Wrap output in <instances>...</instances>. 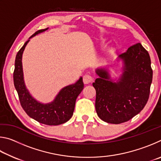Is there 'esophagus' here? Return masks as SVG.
Returning <instances> with one entry per match:
<instances>
[{"mask_svg":"<svg viewBox=\"0 0 161 161\" xmlns=\"http://www.w3.org/2000/svg\"><path fill=\"white\" fill-rule=\"evenodd\" d=\"M92 81H93V77H92L91 75H89L88 74H86V75H84L83 81H84V84H89V83H91Z\"/></svg>","mask_w":161,"mask_h":161,"instance_id":"1","label":"esophagus"}]
</instances>
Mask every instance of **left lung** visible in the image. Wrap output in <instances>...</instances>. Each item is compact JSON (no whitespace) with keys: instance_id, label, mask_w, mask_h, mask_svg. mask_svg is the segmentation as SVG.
Wrapping results in <instances>:
<instances>
[{"instance_id":"left-lung-1","label":"left lung","mask_w":161,"mask_h":161,"mask_svg":"<svg viewBox=\"0 0 161 161\" xmlns=\"http://www.w3.org/2000/svg\"><path fill=\"white\" fill-rule=\"evenodd\" d=\"M119 60L123 67L117 80H112L108 65L95 70L99 77L92 84L98 116L114 124L128 121L141 112L148 102L153 78L151 58L141 43L119 54Z\"/></svg>"}]
</instances>
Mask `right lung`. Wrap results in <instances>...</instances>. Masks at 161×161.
Here are the masks:
<instances>
[{
    "label": "right lung",
    "mask_w": 161,
    "mask_h": 161,
    "mask_svg": "<svg viewBox=\"0 0 161 161\" xmlns=\"http://www.w3.org/2000/svg\"><path fill=\"white\" fill-rule=\"evenodd\" d=\"M47 29L48 28L35 32L18 51L15 61L13 81L20 104L26 114L40 123L57 126L69 121L72 116L76 99L84 89V83L82 77H80L75 84L63 87L53 102L47 103L38 102L30 94L24 81L22 64L23 53L31 38L46 31Z\"/></svg>",
    "instance_id": "right-lung-1"
}]
</instances>
